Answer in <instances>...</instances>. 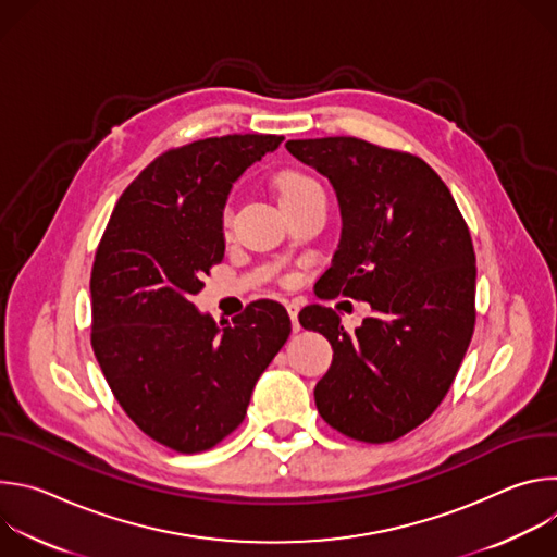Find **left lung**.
<instances>
[{
	"label": "left lung",
	"instance_id": "8db88e82",
	"mask_svg": "<svg viewBox=\"0 0 557 557\" xmlns=\"http://www.w3.org/2000/svg\"><path fill=\"white\" fill-rule=\"evenodd\" d=\"M260 140L211 136L153 158L121 194L97 247L95 357L134 425L181 454L207 451L237 430L286 342L267 339L262 304L213 320L191 301L224 258L222 209L260 158Z\"/></svg>",
	"mask_w": 557,
	"mask_h": 557
}]
</instances>
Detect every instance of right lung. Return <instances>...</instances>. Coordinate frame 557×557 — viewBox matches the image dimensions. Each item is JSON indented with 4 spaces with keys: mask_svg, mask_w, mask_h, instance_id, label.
<instances>
[{
    "mask_svg": "<svg viewBox=\"0 0 557 557\" xmlns=\"http://www.w3.org/2000/svg\"><path fill=\"white\" fill-rule=\"evenodd\" d=\"M342 209V240L314 288H350L368 310L322 335L333 366L314 387L320 417L348 438L389 443L445 399L475 326V256L447 185L419 156L355 136L295 140ZM339 295V293H337Z\"/></svg>",
    "mask_w": 557,
    "mask_h": 557,
    "instance_id": "add662e5",
    "label": "right lung"
}]
</instances>
